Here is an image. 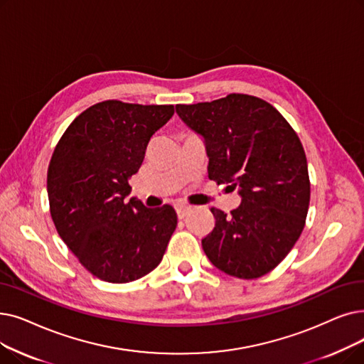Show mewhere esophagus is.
Wrapping results in <instances>:
<instances>
[{
	"mask_svg": "<svg viewBox=\"0 0 364 364\" xmlns=\"http://www.w3.org/2000/svg\"><path fill=\"white\" fill-rule=\"evenodd\" d=\"M191 210H192L191 205H184V203H177V205H176V211H177L178 218L186 217V215H187V213L191 211Z\"/></svg>",
	"mask_w": 364,
	"mask_h": 364,
	"instance_id": "obj_1",
	"label": "esophagus"
}]
</instances>
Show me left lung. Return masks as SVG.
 <instances>
[{
  "label": "left lung",
  "instance_id": "obj_1",
  "mask_svg": "<svg viewBox=\"0 0 364 364\" xmlns=\"http://www.w3.org/2000/svg\"><path fill=\"white\" fill-rule=\"evenodd\" d=\"M176 108L205 139L210 180L238 186L242 198L229 215L211 208L215 225L202 240L205 255L241 279L271 272L299 240L309 207L308 164L297 134L275 107L251 95Z\"/></svg>",
  "mask_w": 364,
  "mask_h": 364
}]
</instances>
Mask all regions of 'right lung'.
Here are the masks:
<instances>
[{
	"label": "right lung",
	"mask_w": 364,
	"mask_h": 364,
	"mask_svg": "<svg viewBox=\"0 0 364 364\" xmlns=\"http://www.w3.org/2000/svg\"><path fill=\"white\" fill-rule=\"evenodd\" d=\"M172 114L173 105L102 101L78 114L55 147L47 169L52 220L78 262L102 281L124 284L151 272L176 230L171 205L126 200L150 138Z\"/></svg>",
	"instance_id": "obj_1"
}]
</instances>
